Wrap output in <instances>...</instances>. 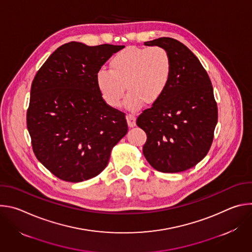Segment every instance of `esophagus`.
<instances>
[{"instance_id": "34e87169", "label": "esophagus", "mask_w": 252, "mask_h": 252, "mask_svg": "<svg viewBox=\"0 0 252 252\" xmlns=\"http://www.w3.org/2000/svg\"><path fill=\"white\" fill-rule=\"evenodd\" d=\"M135 116L133 115H126V121H127V125L129 127H133L135 126Z\"/></svg>"}]
</instances>
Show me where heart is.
Segmentation results:
<instances>
[{"label":"heart","mask_w":252,"mask_h":252,"mask_svg":"<svg viewBox=\"0 0 252 252\" xmlns=\"http://www.w3.org/2000/svg\"><path fill=\"white\" fill-rule=\"evenodd\" d=\"M109 68L97 70L95 84L102 99L112 107L122 104L125 85L128 109L137 110L143 103L158 102L171 77L170 58L160 47L122 50L111 58Z\"/></svg>","instance_id":"b5f03b06"}]
</instances>
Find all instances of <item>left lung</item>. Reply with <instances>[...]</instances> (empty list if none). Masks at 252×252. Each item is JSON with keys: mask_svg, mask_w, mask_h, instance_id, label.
Segmentation results:
<instances>
[{"mask_svg": "<svg viewBox=\"0 0 252 252\" xmlns=\"http://www.w3.org/2000/svg\"><path fill=\"white\" fill-rule=\"evenodd\" d=\"M145 45L167 52L171 77L162 97L136 120L148 136L142 153L158 171H185L197 164L211 147L218 124L211 82L199 60L183 43L159 38Z\"/></svg>", "mask_w": 252, "mask_h": 252, "instance_id": "8db88e82", "label": "left lung"}]
</instances>
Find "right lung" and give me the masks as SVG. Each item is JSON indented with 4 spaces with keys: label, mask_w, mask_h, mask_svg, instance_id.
<instances>
[{
    "label": "right lung",
    "mask_w": 252,
    "mask_h": 252,
    "mask_svg": "<svg viewBox=\"0 0 252 252\" xmlns=\"http://www.w3.org/2000/svg\"><path fill=\"white\" fill-rule=\"evenodd\" d=\"M124 48L64 44L32 81L27 112L32 151L64 182L81 183L99 174L127 132L125 114L102 99L95 84L97 70Z\"/></svg>",
    "instance_id": "obj_1"
}]
</instances>
